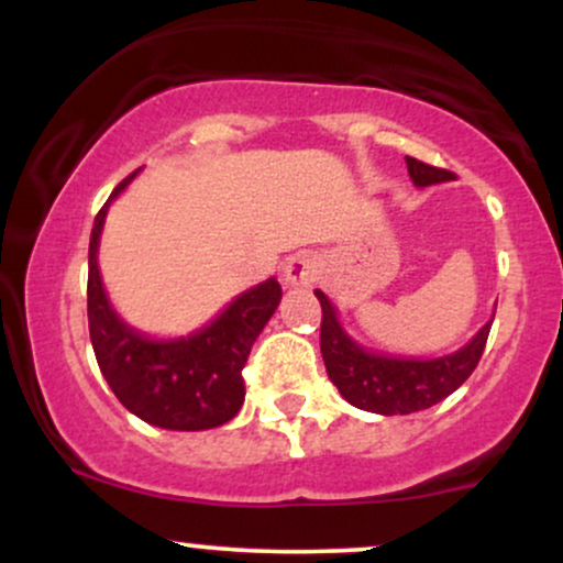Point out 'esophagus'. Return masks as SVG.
Wrapping results in <instances>:
<instances>
[{
  "label": "esophagus",
  "instance_id": "obj_1",
  "mask_svg": "<svg viewBox=\"0 0 563 563\" xmlns=\"http://www.w3.org/2000/svg\"><path fill=\"white\" fill-rule=\"evenodd\" d=\"M320 277V262L314 260L312 254H296L286 262V269H283V280L290 288L309 286Z\"/></svg>",
  "mask_w": 563,
  "mask_h": 563
}]
</instances>
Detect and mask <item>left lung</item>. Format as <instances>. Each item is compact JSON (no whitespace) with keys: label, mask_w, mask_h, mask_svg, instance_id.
Segmentation results:
<instances>
[{"label":"left lung","mask_w":563,"mask_h":563,"mask_svg":"<svg viewBox=\"0 0 563 563\" xmlns=\"http://www.w3.org/2000/svg\"><path fill=\"white\" fill-rule=\"evenodd\" d=\"M407 172L418 187L439 185L452 179V172L437 169L423 161L407 156ZM320 307V352L325 360L328 378L339 386L341 397L360 410L378 416H407L442 402L479 365L493 320L482 328L466 346L434 360H407L371 352L341 328L335 307L322 290H314Z\"/></svg>","instance_id":"obj_1"}]
</instances>
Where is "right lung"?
Masks as SVG:
<instances>
[{"instance_id":"obj_1","label":"right lung","mask_w":563,"mask_h":563,"mask_svg":"<svg viewBox=\"0 0 563 563\" xmlns=\"http://www.w3.org/2000/svg\"><path fill=\"white\" fill-rule=\"evenodd\" d=\"M134 177L137 172L115 185L111 198L97 211L89 238L87 314L97 365L119 402L145 423L172 431L214 429L241 410L243 365L280 303V283L269 277L245 290L209 325L183 339H147L129 328L102 288L97 245L108 206Z\"/></svg>"}]
</instances>
